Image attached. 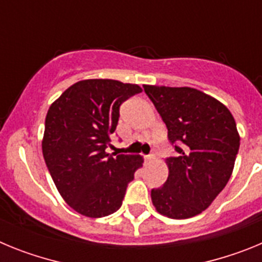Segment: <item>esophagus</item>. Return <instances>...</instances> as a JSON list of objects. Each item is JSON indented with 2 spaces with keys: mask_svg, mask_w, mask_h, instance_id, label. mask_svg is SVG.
Wrapping results in <instances>:
<instances>
[{
  "mask_svg": "<svg viewBox=\"0 0 262 262\" xmlns=\"http://www.w3.org/2000/svg\"><path fill=\"white\" fill-rule=\"evenodd\" d=\"M144 160H145V163H151V161H154L155 160V156L154 155H147V156H144Z\"/></svg>",
  "mask_w": 262,
  "mask_h": 262,
  "instance_id": "1",
  "label": "esophagus"
}]
</instances>
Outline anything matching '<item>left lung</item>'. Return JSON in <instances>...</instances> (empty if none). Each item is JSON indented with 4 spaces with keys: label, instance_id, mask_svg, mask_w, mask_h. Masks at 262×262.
Masks as SVG:
<instances>
[{
    "label": "left lung",
    "instance_id": "obj_1",
    "mask_svg": "<svg viewBox=\"0 0 262 262\" xmlns=\"http://www.w3.org/2000/svg\"><path fill=\"white\" fill-rule=\"evenodd\" d=\"M143 88L177 152L166 159L168 180L152 189V203L172 219L195 216L211 205L232 174L240 147L235 119L223 103L201 90Z\"/></svg>",
    "mask_w": 262,
    "mask_h": 262
}]
</instances>
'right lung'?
I'll return each instance as SVG.
<instances>
[{
	"label": "right lung",
	"instance_id": "right-lung-1",
	"mask_svg": "<svg viewBox=\"0 0 262 262\" xmlns=\"http://www.w3.org/2000/svg\"><path fill=\"white\" fill-rule=\"evenodd\" d=\"M142 88L117 80L78 81L50 106L41 142L43 157L60 195L89 217L113 214L122 206L139 155H110L120 105Z\"/></svg>",
	"mask_w": 262,
	"mask_h": 262
}]
</instances>
